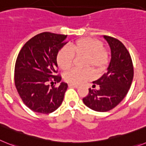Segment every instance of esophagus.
Masks as SVG:
<instances>
[{"mask_svg": "<svg viewBox=\"0 0 146 146\" xmlns=\"http://www.w3.org/2000/svg\"><path fill=\"white\" fill-rule=\"evenodd\" d=\"M69 87H74V88H78V86L76 85V84H68Z\"/></svg>", "mask_w": 146, "mask_h": 146, "instance_id": "34e87169", "label": "esophagus"}]
</instances>
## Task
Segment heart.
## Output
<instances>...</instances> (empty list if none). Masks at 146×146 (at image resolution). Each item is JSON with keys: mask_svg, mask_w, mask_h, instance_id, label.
<instances>
[{"mask_svg": "<svg viewBox=\"0 0 146 146\" xmlns=\"http://www.w3.org/2000/svg\"><path fill=\"white\" fill-rule=\"evenodd\" d=\"M74 56H86L84 67L92 68L96 71H101L108 63V52L104 48L102 42L92 38H83L70 44L68 48H63L59 51L56 62L59 68L66 71L71 68ZM93 76L90 69H74L66 73L64 80L70 84H79Z\"/></svg>", "mask_w": 146, "mask_h": 146, "instance_id": "obj_1", "label": "heart"}]
</instances>
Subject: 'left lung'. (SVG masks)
<instances>
[{
  "label": "left lung",
  "mask_w": 146,
  "mask_h": 146,
  "mask_svg": "<svg viewBox=\"0 0 146 146\" xmlns=\"http://www.w3.org/2000/svg\"><path fill=\"white\" fill-rule=\"evenodd\" d=\"M111 49V60L107 71L92 87L99 85V90L89 89V93L83 98L84 104L91 110L107 111L112 110L123 99L129 92L134 76L131 56L120 40L104 36Z\"/></svg>",
  "instance_id": "obj_1"
}]
</instances>
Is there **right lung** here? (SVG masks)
Listing matches in <instances>:
<instances>
[{
  "label": "right lung",
  "mask_w": 146,
  "mask_h": 146,
  "mask_svg": "<svg viewBox=\"0 0 146 146\" xmlns=\"http://www.w3.org/2000/svg\"><path fill=\"white\" fill-rule=\"evenodd\" d=\"M68 35L43 32L23 45L15 68V84L23 103L35 112L49 114L59 108L64 99L68 84L60 82L56 56L66 43Z\"/></svg>",
  "instance_id": "obj_1"
}]
</instances>
